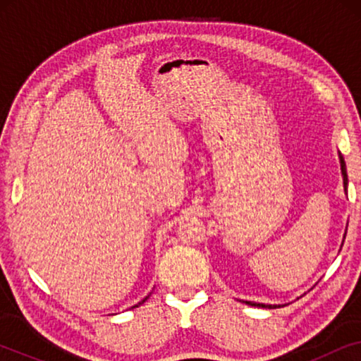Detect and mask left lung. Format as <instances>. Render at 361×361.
Listing matches in <instances>:
<instances>
[{
	"label": "left lung",
	"mask_w": 361,
	"mask_h": 361,
	"mask_svg": "<svg viewBox=\"0 0 361 361\" xmlns=\"http://www.w3.org/2000/svg\"><path fill=\"white\" fill-rule=\"evenodd\" d=\"M340 167H342V176H343V187L345 190H347V184H348V177H347V167H345V161L342 154H340ZM250 305H258V307H268V309H276V307H281V305H271V304H256V302H246Z\"/></svg>",
	"instance_id": "1"
}]
</instances>
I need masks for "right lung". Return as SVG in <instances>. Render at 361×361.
<instances>
[{
	"instance_id": "add662e5",
	"label": "right lung",
	"mask_w": 361,
	"mask_h": 361,
	"mask_svg": "<svg viewBox=\"0 0 361 361\" xmlns=\"http://www.w3.org/2000/svg\"><path fill=\"white\" fill-rule=\"evenodd\" d=\"M147 298H149V295H147ZM147 298H145V299H142V300H141V302H137V304H136V305H135V307H137V305H141V304H142V302H145V300H146V299H147Z\"/></svg>"
}]
</instances>
